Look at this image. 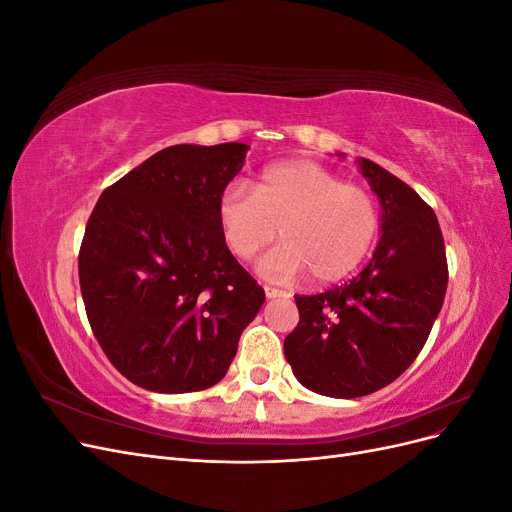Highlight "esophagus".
Returning a JSON list of instances; mask_svg holds the SVG:
<instances>
[{
  "label": "esophagus",
  "instance_id": "obj_1",
  "mask_svg": "<svg viewBox=\"0 0 512 512\" xmlns=\"http://www.w3.org/2000/svg\"><path fill=\"white\" fill-rule=\"evenodd\" d=\"M265 294H267V299H277V297H286V290L265 286Z\"/></svg>",
  "mask_w": 512,
  "mask_h": 512
}]
</instances>
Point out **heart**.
<instances>
[{
    "instance_id": "heart-1",
    "label": "heart",
    "mask_w": 512,
    "mask_h": 512,
    "mask_svg": "<svg viewBox=\"0 0 512 512\" xmlns=\"http://www.w3.org/2000/svg\"><path fill=\"white\" fill-rule=\"evenodd\" d=\"M215 220L230 254L241 260L267 247L280 228L284 243L260 260L271 280H290L307 269L318 282L342 280L367 258L380 232L374 196L307 160L265 168L252 194L228 185Z\"/></svg>"
}]
</instances>
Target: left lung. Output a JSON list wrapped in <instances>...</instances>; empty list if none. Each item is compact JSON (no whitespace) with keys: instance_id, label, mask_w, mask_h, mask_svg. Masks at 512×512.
Here are the masks:
<instances>
[{"instance_id":"obj_1","label":"left lung","mask_w":512,"mask_h":512,"mask_svg":"<svg viewBox=\"0 0 512 512\" xmlns=\"http://www.w3.org/2000/svg\"><path fill=\"white\" fill-rule=\"evenodd\" d=\"M356 164L380 200V243L348 284L294 297L299 324L284 339L297 380L337 399L369 395L404 374L427 342L448 284L433 209L376 162Z\"/></svg>"}]
</instances>
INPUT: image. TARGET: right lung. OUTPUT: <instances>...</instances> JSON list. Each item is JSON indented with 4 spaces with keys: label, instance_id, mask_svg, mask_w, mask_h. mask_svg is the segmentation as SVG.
<instances>
[{
    "label": "right lung",
    "instance_id": "right-lung-1",
    "mask_svg": "<svg viewBox=\"0 0 512 512\" xmlns=\"http://www.w3.org/2000/svg\"><path fill=\"white\" fill-rule=\"evenodd\" d=\"M247 145H173L106 188L79 252L85 312L119 374L147 391L220 382L265 303L226 247L215 205Z\"/></svg>",
    "mask_w": 512,
    "mask_h": 512
}]
</instances>
